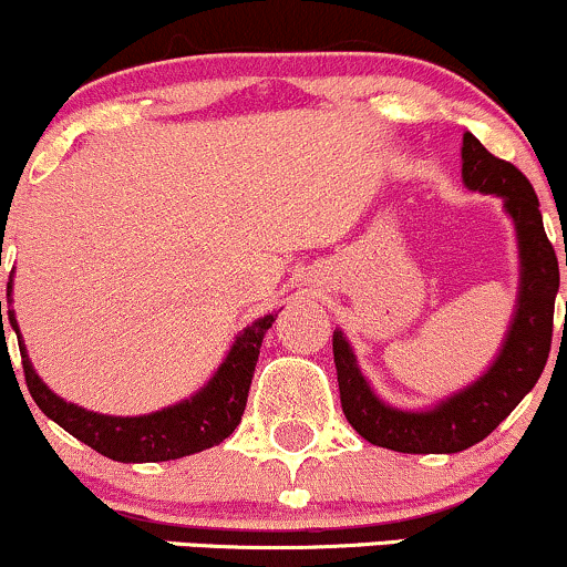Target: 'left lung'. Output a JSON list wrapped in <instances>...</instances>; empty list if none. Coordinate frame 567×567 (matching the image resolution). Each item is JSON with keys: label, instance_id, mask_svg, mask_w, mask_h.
I'll return each instance as SVG.
<instances>
[{"label": "left lung", "instance_id": "left-lung-1", "mask_svg": "<svg viewBox=\"0 0 567 567\" xmlns=\"http://www.w3.org/2000/svg\"><path fill=\"white\" fill-rule=\"evenodd\" d=\"M461 181L470 192L501 197L517 237V298L491 368L434 405L396 408L375 394L349 338L333 330L343 415L368 442L396 453H461L477 445L536 386L549 357L559 266L530 181L509 162L493 157L472 133H464L461 146Z\"/></svg>", "mask_w": 567, "mask_h": 567}]
</instances>
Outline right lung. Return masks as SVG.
Wrapping results in <instances>:
<instances>
[{
	"mask_svg": "<svg viewBox=\"0 0 567 567\" xmlns=\"http://www.w3.org/2000/svg\"><path fill=\"white\" fill-rule=\"evenodd\" d=\"M2 317H8L10 328L18 336L25 386L48 419H53L71 437L84 442L106 458L122 461V464H157V461L184 458V455L220 445L239 426L264 336L277 320V311L258 317L245 330H239L224 362L205 386L175 405L143 415L95 413V410L66 402L39 379L29 360V351H25L21 328H18L16 309H12V275L8 282V301H0V341H4Z\"/></svg>",
	"mask_w": 567,
	"mask_h": 567,
	"instance_id": "1",
	"label": "right lung"
}]
</instances>
